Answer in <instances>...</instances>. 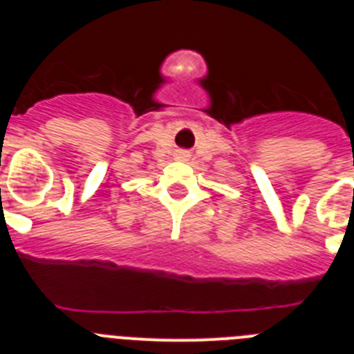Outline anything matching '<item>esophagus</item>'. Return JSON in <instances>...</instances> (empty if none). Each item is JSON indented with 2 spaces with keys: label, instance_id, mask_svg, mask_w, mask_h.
<instances>
[{
  "label": "esophagus",
  "instance_id": "34e87169",
  "mask_svg": "<svg viewBox=\"0 0 354 354\" xmlns=\"http://www.w3.org/2000/svg\"><path fill=\"white\" fill-rule=\"evenodd\" d=\"M175 156H177V159H187V158H189V154H187L186 150H179V152H177Z\"/></svg>",
  "mask_w": 354,
  "mask_h": 354
}]
</instances>
